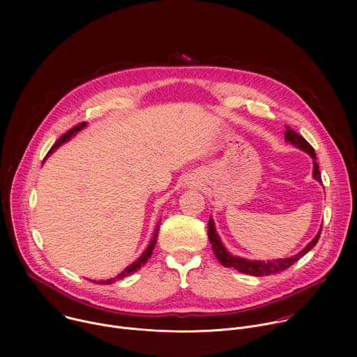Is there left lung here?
Segmentation results:
<instances>
[{
  "label": "left lung",
  "mask_w": 357,
  "mask_h": 357,
  "mask_svg": "<svg viewBox=\"0 0 357 357\" xmlns=\"http://www.w3.org/2000/svg\"><path fill=\"white\" fill-rule=\"evenodd\" d=\"M285 141L291 142L292 145H295L296 148L302 149L307 152V154L311 155V158L314 160V171H312V176L318 181V182H322V178H321V172H319V165L317 164V155H315V149L312 148V145L305 139L302 135H299L296 131H294L289 126L285 127ZM321 231H322V226L318 231V234L312 238V241L308 243V245L305 247L303 250H301L298 254H295V256L292 257H288V259H280V260H271V261H259V260H247V259H243V257H236V256H231V254L226 250V247L223 245L218 231H216V227H215V222L213 219L211 218L209 219V225H208V236H209V241L212 244V248H213V252L216 259L219 260V263L225 267H231V268H236L237 271L243 273V274H250V275H254V277H263V275H271V274H277L280 271H284L287 270L288 267H291L294 263H296L299 259H302L305 254H307L311 248L315 247V244L318 243L319 240V236H321Z\"/></svg>",
  "instance_id": "obj_1"
}]
</instances>
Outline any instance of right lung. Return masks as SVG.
Segmentation results:
<instances>
[{
	"label": "right lung",
	"instance_id": "right-lung-1",
	"mask_svg": "<svg viewBox=\"0 0 357 357\" xmlns=\"http://www.w3.org/2000/svg\"><path fill=\"white\" fill-rule=\"evenodd\" d=\"M86 127V123H80V124H77V126H75L73 128H70L68 132H65L56 142H55V145L50 148V151L47 152V155H50L52 154V152L59 146V145H62L63 142H66V141H69L73 135H76V132H79L80 130H83ZM46 155V157H47ZM161 223V222H160ZM160 223H158V226L155 227V233H154V236H152V240L149 241V244H148V247L145 248V251L141 254V257L137 260V261H134L132 264H130L124 271H121L117 277H114V278H112V280H107V281H98L100 284H113V282H116L117 280H121V278H124V277H127V275H131L132 273H135V271H138L142 266H145V263L148 261V259L151 257V254H152V250H154V247H155V244H157V237H158V230H160ZM93 282H96V281H93Z\"/></svg>",
	"mask_w": 357,
	"mask_h": 357
}]
</instances>
